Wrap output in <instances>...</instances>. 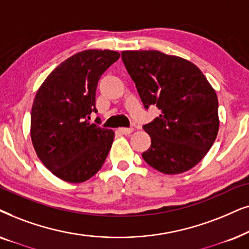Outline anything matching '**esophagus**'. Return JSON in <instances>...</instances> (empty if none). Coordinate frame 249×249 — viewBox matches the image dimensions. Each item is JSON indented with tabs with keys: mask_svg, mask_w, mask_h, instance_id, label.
I'll list each match as a JSON object with an SVG mask.
<instances>
[{
	"mask_svg": "<svg viewBox=\"0 0 249 249\" xmlns=\"http://www.w3.org/2000/svg\"><path fill=\"white\" fill-rule=\"evenodd\" d=\"M118 132L121 134H124V135H130L132 132H133V128H127V127H121L118 128Z\"/></svg>",
	"mask_w": 249,
	"mask_h": 249,
	"instance_id": "esophagus-1",
	"label": "esophagus"
}]
</instances>
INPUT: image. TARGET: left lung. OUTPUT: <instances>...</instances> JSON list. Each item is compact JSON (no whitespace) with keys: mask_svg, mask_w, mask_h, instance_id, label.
I'll return each mask as SVG.
<instances>
[{"mask_svg":"<svg viewBox=\"0 0 249 249\" xmlns=\"http://www.w3.org/2000/svg\"><path fill=\"white\" fill-rule=\"evenodd\" d=\"M122 59L144 108L160 115L143 128L151 145L145 163L164 174H180L203 159L217 137L218 101L199 68L163 52L123 51Z\"/></svg>","mask_w":249,"mask_h":249,"instance_id":"left-lung-1","label":"left lung"}]
</instances>
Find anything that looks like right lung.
<instances>
[{"instance_id": "right-lung-1", "label": "right lung", "mask_w": 249, "mask_h": 249, "mask_svg": "<svg viewBox=\"0 0 249 249\" xmlns=\"http://www.w3.org/2000/svg\"><path fill=\"white\" fill-rule=\"evenodd\" d=\"M119 58L111 50H85L66 59L36 92L31 138L52 174L71 183L91 178L104 165L115 133L89 122L101 75Z\"/></svg>"}]
</instances>
